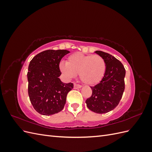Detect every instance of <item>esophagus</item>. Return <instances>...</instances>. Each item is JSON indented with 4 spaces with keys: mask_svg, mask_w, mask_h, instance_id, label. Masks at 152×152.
<instances>
[{
    "mask_svg": "<svg viewBox=\"0 0 152 152\" xmlns=\"http://www.w3.org/2000/svg\"><path fill=\"white\" fill-rule=\"evenodd\" d=\"M82 87L81 85H79V84H74V85H73V87H74V89H79V88H80V87Z\"/></svg>",
    "mask_w": 152,
    "mask_h": 152,
    "instance_id": "1",
    "label": "esophagus"
}]
</instances>
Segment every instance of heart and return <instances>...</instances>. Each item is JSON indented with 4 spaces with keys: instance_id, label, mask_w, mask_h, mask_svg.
<instances>
[{
    "instance_id": "heart-1",
    "label": "heart",
    "mask_w": 152,
    "mask_h": 152,
    "mask_svg": "<svg viewBox=\"0 0 152 152\" xmlns=\"http://www.w3.org/2000/svg\"><path fill=\"white\" fill-rule=\"evenodd\" d=\"M59 69L69 79L79 73L80 79L83 83L94 85L103 79L107 70V64L104 59L100 55H86L77 53L68 57L66 64L61 63Z\"/></svg>"
}]
</instances>
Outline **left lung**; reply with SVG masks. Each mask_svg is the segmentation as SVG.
I'll return each instance as SVG.
<instances>
[{
	"label": "left lung",
	"mask_w": 152,
	"mask_h": 152,
	"mask_svg": "<svg viewBox=\"0 0 152 152\" xmlns=\"http://www.w3.org/2000/svg\"><path fill=\"white\" fill-rule=\"evenodd\" d=\"M95 53L104 59L107 70L99 83L91 86L93 93L86 103L91 111L104 113L113 110L120 102L125 89L126 70L122 63L112 55L101 50Z\"/></svg>",
	"instance_id": "1"
}]
</instances>
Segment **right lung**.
Here are the masks:
<instances>
[{"label":"right lung","instance_id":"1","mask_svg":"<svg viewBox=\"0 0 152 152\" xmlns=\"http://www.w3.org/2000/svg\"><path fill=\"white\" fill-rule=\"evenodd\" d=\"M70 53L67 50H46L37 54L30 62L27 73L28 93L37 112L51 115L63 109L66 96L73 88V83L65 84L59 79V63Z\"/></svg>","mask_w":152,"mask_h":152}]
</instances>
